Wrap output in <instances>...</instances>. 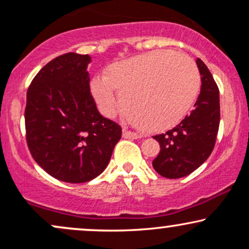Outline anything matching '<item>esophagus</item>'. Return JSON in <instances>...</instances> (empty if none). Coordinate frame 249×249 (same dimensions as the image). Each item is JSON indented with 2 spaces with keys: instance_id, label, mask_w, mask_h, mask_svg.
Returning <instances> with one entry per match:
<instances>
[{
  "instance_id": "obj_1",
  "label": "esophagus",
  "mask_w": 249,
  "mask_h": 249,
  "mask_svg": "<svg viewBox=\"0 0 249 249\" xmlns=\"http://www.w3.org/2000/svg\"><path fill=\"white\" fill-rule=\"evenodd\" d=\"M123 137H124V138H127V139L141 138V136H139L138 133L132 132V131H128V130H126V128H124V130H123Z\"/></svg>"
}]
</instances>
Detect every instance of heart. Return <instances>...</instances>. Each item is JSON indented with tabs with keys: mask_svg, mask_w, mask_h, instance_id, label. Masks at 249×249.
I'll return each instance as SVG.
<instances>
[{
	"mask_svg": "<svg viewBox=\"0 0 249 249\" xmlns=\"http://www.w3.org/2000/svg\"><path fill=\"white\" fill-rule=\"evenodd\" d=\"M200 87L201 77L193 59L170 50L116 63L105 77H96L91 83L103 113L111 116L123 105L131 122L150 132L164 131L181 121L198 98ZM113 89L122 98V105Z\"/></svg>",
	"mask_w": 249,
	"mask_h": 249,
	"instance_id": "1",
	"label": "heart"
}]
</instances>
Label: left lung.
Wrapping results in <instances>:
<instances>
[{
    "label": "left lung",
    "instance_id": "8db88e82",
    "mask_svg": "<svg viewBox=\"0 0 249 249\" xmlns=\"http://www.w3.org/2000/svg\"><path fill=\"white\" fill-rule=\"evenodd\" d=\"M196 65L201 75V90L194 110L172 130L153 137L160 145V152L152 161L153 168L168 179L186 177L206 161L218 136L219 88L200 58Z\"/></svg>",
    "mask_w": 249,
    "mask_h": 249
}]
</instances>
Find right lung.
<instances>
[{
    "label": "right lung",
    "instance_id": "1",
    "mask_svg": "<svg viewBox=\"0 0 249 249\" xmlns=\"http://www.w3.org/2000/svg\"><path fill=\"white\" fill-rule=\"evenodd\" d=\"M89 55L68 53L38 71L27 91L25 139L37 164L61 181L79 184L107 166L122 127L98 112L90 91Z\"/></svg>",
    "mask_w": 249,
    "mask_h": 249
}]
</instances>
